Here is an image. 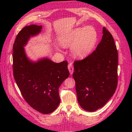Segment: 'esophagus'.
I'll return each instance as SVG.
<instances>
[{
	"label": "esophagus",
	"instance_id": "obj_1",
	"mask_svg": "<svg viewBox=\"0 0 132 132\" xmlns=\"http://www.w3.org/2000/svg\"><path fill=\"white\" fill-rule=\"evenodd\" d=\"M68 68L69 71L70 72V74L71 75L73 74V71H74V68H73V66L72 65V63H70L68 65Z\"/></svg>",
	"mask_w": 132,
	"mask_h": 132
}]
</instances>
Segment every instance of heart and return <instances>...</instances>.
Wrapping results in <instances>:
<instances>
[{"label":"heart","instance_id":"obj_1","mask_svg":"<svg viewBox=\"0 0 132 132\" xmlns=\"http://www.w3.org/2000/svg\"><path fill=\"white\" fill-rule=\"evenodd\" d=\"M98 34L94 27H78L60 34L57 40L63 47L71 45V52L77 58L82 59L87 56L97 43Z\"/></svg>","mask_w":132,"mask_h":132}]
</instances>
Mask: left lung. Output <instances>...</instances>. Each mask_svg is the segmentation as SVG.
Wrapping results in <instances>:
<instances>
[{
    "label": "left lung",
    "mask_w": 132,
    "mask_h": 132,
    "mask_svg": "<svg viewBox=\"0 0 132 132\" xmlns=\"http://www.w3.org/2000/svg\"><path fill=\"white\" fill-rule=\"evenodd\" d=\"M73 76L78 101L84 110L94 112L112 96L118 82V52L114 39L103 27L101 42L86 58L74 63Z\"/></svg>",
    "instance_id": "8db88e82"
}]
</instances>
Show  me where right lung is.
I'll return each instance as SVG.
<instances>
[{"instance_id": "add662e5", "label": "right lung", "mask_w": 132, "mask_h": 132, "mask_svg": "<svg viewBox=\"0 0 132 132\" xmlns=\"http://www.w3.org/2000/svg\"><path fill=\"white\" fill-rule=\"evenodd\" d=\"M42 26L31 25L19 32L13 45V74L23 98L34 109L49 114L60 103L59 87L69 76L66 61L56 63L45 58L37 62L27 58L24 47Z\"/></svg>"}]
</instances>
